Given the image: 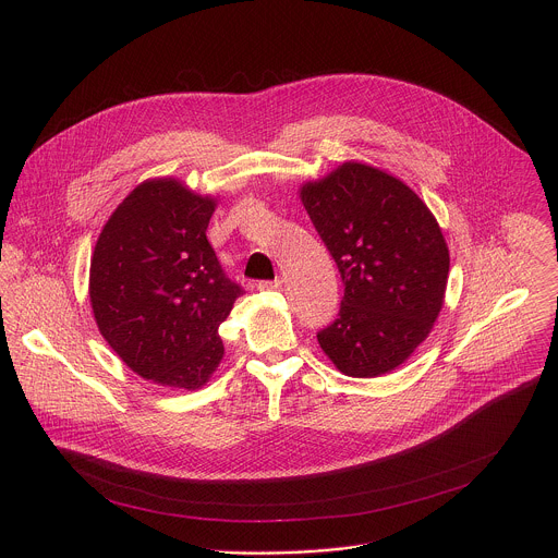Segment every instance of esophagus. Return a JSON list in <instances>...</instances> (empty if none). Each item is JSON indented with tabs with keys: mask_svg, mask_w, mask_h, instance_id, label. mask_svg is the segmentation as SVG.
Listing matches in <instances>:
<instances>
[{
	"mask_svg": "<svg viewBox=\"0 0 558 558\" xmlns=\"http://www.w3.org/2000/svg\"><path fill=\"white\" fill-rule=\"evenodd\" d=\"M279 288H281L279 279H275V281H259L257 283V290H262V292H270V290H279Z\"/></svg>",
	"mask_w": 558,
	"mask_h": 558,
	"instance_id": "obj_1",
	"label": "esophagus"
}]
</instances>
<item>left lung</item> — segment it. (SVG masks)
Returning a JSON list of instances; mask_svg holds the SVG:
<instances>
[{
    "instance_id": "left-lung-1",
    "label": "left lung",
    "mask_w": 558,
    "mask_h": 558,
    "mask_svg": "<svg viewBox=\"0 0 558 558\" xmlns=\"http://www.w3.org/2000/svg\"><path fill=\"white\" fill-rule=\"evenodd\" d=\"M299 195L345 288L319 348L345 376L391 374L445 305L449 246L436 217L403 180L361 160L301 184Z\"/></svg>"
}]
</instances>
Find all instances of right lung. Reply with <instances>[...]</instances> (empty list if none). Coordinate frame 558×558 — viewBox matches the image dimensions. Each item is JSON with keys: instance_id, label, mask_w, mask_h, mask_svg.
I'll list each match as a JSON object with an SVG mask.
<instances>
[{"instance_id": "right-lung-1", "label": "right lung", "mask_w": 558, "mask_h": 558, "mask_svg": "<svg viewBox=\"0 0 558 558\" xmlns=\"http://www.w3.org/2000/svg\"><path fill=\"white\" fill-rule=\"evenodd\" d=\"M217 197L178 178L137 184L100 230L89 262V305L109 348L144 380L202 389L226 348L219 326L240 288L206 230Z\"/></svg>"}]
</instances>
